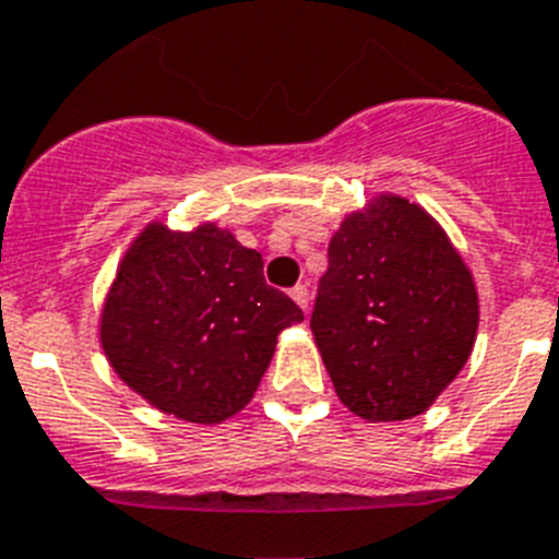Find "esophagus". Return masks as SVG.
Returning a JSON list of instances; mask_svg holds the SVG:
<instances>
[{"mask_svg": "<svg viewBox=\"0 0 559 559\" xmlns=\"http://www.w3.org/2000/svg\"><path fill=\"white\" fill-rule=\"evenodd\" d=\"M290 299H294V302H297L302 311H308V308H311V294H308V285H294V288H290Z\"/></svg>", "mask_w": 559, "mask_h": 559, "instance_id": "obj_1", "label": "esophagus"}]
</instances>
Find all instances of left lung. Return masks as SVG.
Returning a JSON list of instances; mask_svg holds the SVG:
<instances>
[{"label": "left lung", "mask_w": 559, "mask_h": 559, "mask_svg": "<svg viewBox=\"0 0 559 559\" xmlns=\"http://www.w3.org/2000/svg\"><path fill=\"white\" fill-rule=\"evenodd\" d=\"M477 285L417 202L380 193L331 237L311 331L336 396L371 423L417 417L472 357Z\"/></svg>", "instance_id": "obj_1"}]
</instances>
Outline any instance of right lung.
Instances as JSON below:
<instances>
[{"label":"right lung","instance_id":"right-lung-1","mask_svg":"<svg viewBox=\"0 0 559 559\" xmlns=\"http://www.w3.org/2000/svg\"><path fill=\"white\" fill-rule=\"evenodd\" d=\"M302 311L262 276V257L214 223H151L124 251L99 317L119 380L165 414L214 426L251 403L280 331Z\"/></svg>","mask_w":559,"mask_h":559}]
</instances>
